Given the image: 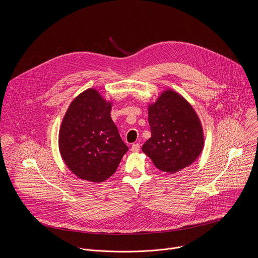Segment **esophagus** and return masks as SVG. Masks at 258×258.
<instances>
[{
    "instance_id": "1",
    "label": "esophagus",
    "mask_w": 258,
    "mask_h": 258,
    "mask_svg": "<svg viewBox=\"0 0 258 258\" xmlns=\"http://www.w3.org/2000/svg\"><path fill=\"white\" fill-rule=\"evenodd\" d=\"M131 151L132 152H139L140 151V145L137 143V144H133L132 145V148H131Z\"/></svg>"
}]
</instances>
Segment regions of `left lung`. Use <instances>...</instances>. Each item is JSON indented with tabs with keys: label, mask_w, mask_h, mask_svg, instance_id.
<instances>
[{
	"label": "left lung",
	"mask_w": 258,
	"mask_h": 258,
	"mask_svg": "<svg viewBox=\"0 0 258 258\" xmlns=\"http://www.w3.org/2000/svg\"><path fill=\"white\" fill-rule=\"evenodd\" d=\"M151 138L143 152L154 165L174 173L193 164L204 147L202 123L192 105L177 92L166 89L148 105Z\"/></svg>",
	"instance_id": "8db88e82"
}]
</instances>
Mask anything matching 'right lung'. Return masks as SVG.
Here are the masks:
<instances>
[{
  "label": "right lung",
  "mask_w": 258,
  "mask_h": 258,
  "mask_svg": "<svg viewBox=\"0 0 258 258\" xmlns=\"http://www.w3.org/2000/svg\"><path fill=\"white\" fill-rule=\"evenodd\" d=\"M111 108L112 101L91 88L73 99L63 117L59 151L70 171L82 179L106 180L128 150L110 116Z\"/></svg>",
  "instance_id": "1"
}]
</instances>
